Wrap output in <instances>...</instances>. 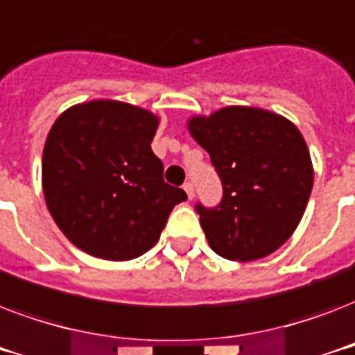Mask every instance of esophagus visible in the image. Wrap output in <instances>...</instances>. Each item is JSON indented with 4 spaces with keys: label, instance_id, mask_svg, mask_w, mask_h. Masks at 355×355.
Returning a JSON list of instances; mask_svg holds the SVG:
<instances>
[{
    "label": "esophagus",
    "instance_id": "esophagus-1",
    "mask_svg": "<svg viewBox=\"0 0 355 355\" xmlns=\"http://www.w3.org/2000/svg\"><path fill=\"white\" fill-rule=\"evenodd\" d=\"M184 191L188 193V199L189 200H191L195 197V188H193V184H191V182L184 184Z\"/></svg>",
    "mask_w": 355,
    "mask_h": 355
}]
</instances>
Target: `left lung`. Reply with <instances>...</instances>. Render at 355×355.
I'll use <instances>...</instances> for the list:
<instances>
[{"label": "left lung", "mask_w": 355, "mask_h": 355, "mask_svg": "<svg viewBox=\"0 0 355 355\" xmlns=\"http://www.w3.org/2000/svg\"><path fill=\"white\" fill-rule=\"evenodd\" d=\"M223 184L214 208L195 206L210 247L232 261L269 256L291 237L313 188L302 134L289 119L252 107H227L188 121Z\"/></svg>", "instance_id": "8db88e82"}]
</instances>
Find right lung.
<instances>
[{"label": "right lung", "instance_id": "add662e5", "mask_svg": "<svg viewBox=\"0 0 355 355\" xmlns=\"http://www.w3.org/2000/svg\"><path fill=\"white\" fill-rule=\"evenodd\" d=\"M158 118L121 101L83 103L47 134L42 188L57 227L80 250L125 261L155 247L186 191L164 182L150 149Z\"/></svg>", "mask_w": 355, "mask_h": 355}]
</instances>
